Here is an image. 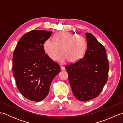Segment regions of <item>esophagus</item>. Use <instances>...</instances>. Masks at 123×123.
Returning <instances> with one entry per match:
<instances>
[{
    "mask_svg": "<svg viewBox=\"0 0 123 123\" xmlns=\"http://www.w3.org/2000/svg\"><path fill=\"white\" fill-rule=\"evenodd\" d=\"M61 70H62V71H64V70H65V68L63 66H61Z\"/></svg>",
    "mask_w": 123,
    "mask_h": 123,
    "instance_id": "1",
    "label": "esophagus"
}]
</instances>
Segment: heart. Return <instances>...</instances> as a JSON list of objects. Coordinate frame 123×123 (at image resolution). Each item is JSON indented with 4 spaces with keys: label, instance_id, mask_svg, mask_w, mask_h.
<instances>
[{
    "label": "heart",
    "instance_id": "obj_1",
    "mask_svg": "<svg viewBox=\"0 0 123 123\" xmlns=\"http://www.w3.org/2000/svg\"><path fill=\"white\" fill-rule=\"evenodd\" d=\"M87 42L83 36L69 32H60L54 36V41L46 40L43 44V49L47 55L52 60H57L61 63L68 60L69 62L78 61L84 54Z\"/></svg>",
    "mask_w": 123,
    "mask_h": 123
}]
</instances>
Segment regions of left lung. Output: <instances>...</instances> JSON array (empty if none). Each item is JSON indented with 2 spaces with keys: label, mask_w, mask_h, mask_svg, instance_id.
Masks as SVG:
<instances>
[{
  "label": "left lung",
  "mask_w": 123,
  "mask_h": 123,
  "mask_svg": "<svg viewBox=\"0 0 123 123\" xmlns=\"http://www.w3.org/2000/svg\"><path fill=\"white\" fill-rule=\"evenodd\" d=\"M87 49L82 59L65 67L74 95L81 101L97 97L107 81L109 68L105 47L86 33Z\"/></svg>",
  "instance_id": "left-lung-1"
}]
</instances>
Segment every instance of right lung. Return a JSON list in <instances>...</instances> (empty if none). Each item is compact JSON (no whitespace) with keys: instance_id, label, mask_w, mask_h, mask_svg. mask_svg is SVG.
Here are the masks:
<instances>
[{"instance_id":"1","label":"right lung","mask_w":123,"mask_h":123,"mask_svg":"<svg viewBox=\"0 0 123 123\" xmlns=\"http://www.w3.org/2000/svg\"><path fill=\"white\" fill-rule=\"evenodd\" d=\"M52 32L33 30L20 38L12 56V74L18 90L28 100L40 101L48 96L60 66L48 57L43 44Z\"/></svg>"}]
</instances>
